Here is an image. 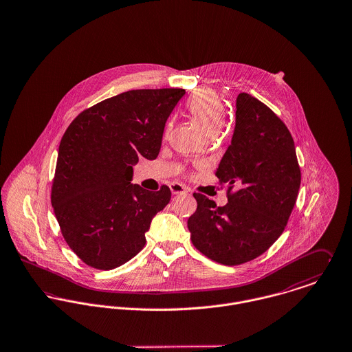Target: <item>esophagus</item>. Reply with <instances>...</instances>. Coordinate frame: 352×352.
I'll use <instances>...</instances> for the list:
<instances>
[{"mask_svg":"<svg viewBox=\"0 0 352 352\" xmlns=\"http://www.w3.org/2000/svg\"><path fill=\"white\" fill-rule=\"evenodd\" d=\"M170 190H171L173 195H185V193L188 192V189H186L184 185L177 184V182H174V184L170 185Z\"/></svg>","mask_w":352,"mask_h":352,"instance_id":"1","label":"esophagus"}]
</instances>
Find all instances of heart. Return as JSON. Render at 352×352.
Masks as SVG:
<instances>
[{"label": "heart", "mask_w": 352, "mask_h": 352, "mask_svg": "<svg viewBox=\"0 0 352 352\" xmlns=\"http://www.w3.org/2000/svg\"><path fill=\"white\" fill-rule=\"evenodd\" d=\"M186 111L208 135H216L226 121L224 102L212 89L204 87L195 91L186 102Z\"/></svg>", "instance_id": "obj_1"}]
</instances>
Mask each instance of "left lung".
Instances as JSON below:
<instances>
[{"mask_svg":"<svg viewBox=\"0 0 352 352\" xmlns=\"http://www.w3.org/2000/svg\"><path fill=\"white\" fill-rule=\"evenodd\" d=\"M216 177L228 188V202L216 208L206 195H193L197 209L188 220L192 243L217 263L250 262L283 232L301 184L292 133L251 94L240 93L236 98L232 143Z\"/></svg>","mask_w":352,"mask_h":352,"instance_id":"left-lung-1","label":"left lung"}]
</instances>
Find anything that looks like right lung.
I'll return each instance as SVG.
<instances>
[{"mask_svg": "<svg viewBox=\"0 0 352 352\" xmlns=\"http://www.w3.org/2000/svg\"><path fill=\"white\" fill-rule=\"evenodd\" d=\"M184 89H139L107 98L67 126L51 186L54 213L69 247L97 270H112L146 244L168 186L131 185L139 157L155 159L167 118Z\"/></svg>", "mask_w": 352, "mask_h": 352, "instance_id": "obj_1", "label": "right lung"}]
</instances>
